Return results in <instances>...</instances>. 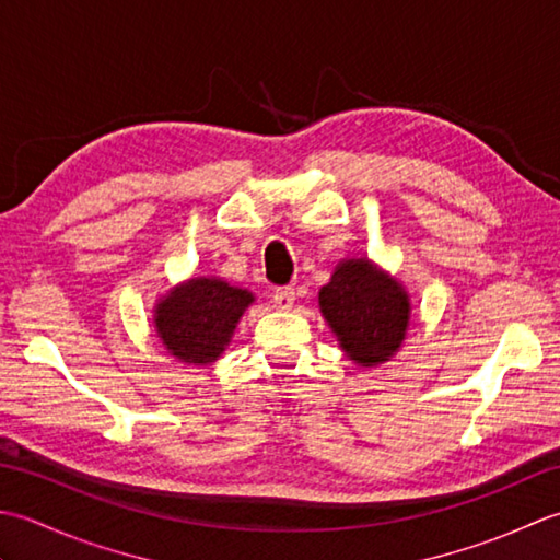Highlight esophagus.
Returning a JSON list of instances; mask_svg holds the SVG:
<instances>
[{"label":"esophagus","mask_w":560,"mask_h":560,"mask_svg":"<svg viewBox=\"0 0 560 560\" xmlns=\"http://www.w3.org/2000/svg\"><path fill=\"white\" fill-rule=\"evenodd\" d=\"M272 306H276V310H292L294 288H278L276 292H272Z\"/></svg>","instance_id":"obj_1"}]
</instances>
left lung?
Returning a JSON list of instances; mask_svg holds the SVG:
<instances>
[{"instance_id":"obj_1","label":"left lung","mask_w":560,"mask_h":560,"mask_svg":"<svg viewBox=\"0 0 560 560\" xmlns=\"http://www.w3.org/2000/svg\"><path fill=\"white\" fill-rule=\"evenodd\" d=\"M318 310L343 355L370 370L401 350L413 306L401 280L368 256H352L338 260L318 290Z\"/></svg>"}]
</instances>
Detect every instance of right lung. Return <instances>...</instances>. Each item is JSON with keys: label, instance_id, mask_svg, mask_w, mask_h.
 <instances>
[{"label": "right lung", "instance_id": "1", "mask_svg": "<svg viewBox=\"0 0 560 560\" xmlns=\"http://www.w3.org/2000/svg\"><path fill=\"white\" fill-rule=\"evenodd\" d=\"M254 302V292L222 278H188L159 296L152 324L171 358L205 368L224 355L236 324Z\"/></svg>", "mask_w": 560, "mask_h": 560}]
</instances>
